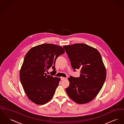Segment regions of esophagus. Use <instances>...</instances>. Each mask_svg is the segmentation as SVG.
I'll list each match as a JSON object with an SVG mask.
<instances>
[{
	"label": "esophagus",
	"mask_w": 124,
	"mask_h": 124,
	"mask_svg": "<svg viewBox=\"0 0 124 124\" xmlns=\"http://www.w3.org/2000/svg\"><path fill=\"white\" fill-rule=\"evenodd\" d=\"M60 78H61V81H63V80H64L66 79V78L63 77H61Z\"/></svg>",
	"instance_id": "1"
}]
</instances>
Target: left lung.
<instances>
[{
  "label": "left lung",
  "instance_id": "left-lung-1",
  "mask_svg": "<svg viewBox=\"0 0 124 124\" xmlns=\"http://www.w3.org/2000/svg\"><path fill=\"white\" fill-rule=\"evenodd\" d=\"M74 71L80 69L79 77L70 76L67 95L78 104H85L93 100L105 82L106 70L100 52L84 43L64 46Z\"/></svg>",
  "mask_w": 124,
  "mask_h": 124
}]
</instances>
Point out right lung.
<instances>
[{
	"instance_id": "right-lung-1",
	"label": "right lung",
	"mask_w": 124,
	"mask_h": 124,
	"mask_svg": "<svg viewBox=\"0 0 124 124\" xmlns=\"http://www.w3.org/2000/svg\"><path fill=\"white\" fill-rule=\"evenodd\" d=\"M64 53L62 47L47 43L31 48L26 53L20 79L26 95L34 103L43 105L52 98L60 78L47 75L46 72L50 67L56 71V60Z\"/></svg>"
}]
</instances>
